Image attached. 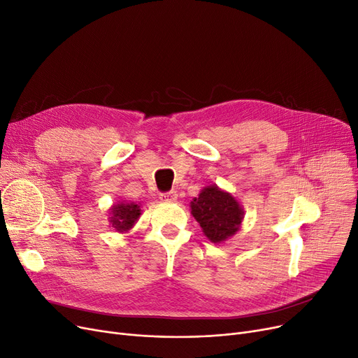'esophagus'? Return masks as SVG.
<instances>
[{
  "label": "esophagus",
  "instance_id": "1",
  "mask_svg": "<svg viewBox=\"0 0 358 358\" xmlns=\"http://www.w3.org/2000/svg\"><path fill=\"white\" fill-rule=\"evenodd\" d=\"M160 199L164 201V202H173V201L178 199V194L175 191L164 192V194H160Z\"/></svg>",
  "mask_w": 358,
  "mask_h": 358
}]
</instances>
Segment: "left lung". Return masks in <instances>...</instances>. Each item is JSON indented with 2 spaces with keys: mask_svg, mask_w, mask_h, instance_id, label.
I'll list each match as a JSON object with an SVG mask.
<instances>
[{
  "mask_svg": "<svg viewBox=\"0 0 358 358\" xmlns=\"http://www.w3.org/2000/svg\"><path fill=\"white\" fill-rule=\"evenodd\" d=\"M191 214L213 243H221L239 230L245 211L231 194L211 185L191 201Z\"/></svg>",
  "mask_w": 358,
  "mask_h": 358,
  "instance_id": "obj_1",
  "label": "left lung"
}]
</instances>
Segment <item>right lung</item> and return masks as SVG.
Listing matches in <instances>:
<instances>
[{"label":"right lung","mask_w":358,"mask_h":358,"mask_svg":"<svg viewBox=\"0 0 358 358\" xmlns=\"http://www.w3.org/2000/svg\"><path fill=\"white\" fill-rule=\"evenodd\" d=\"M141 215L140 206L135 202H119L110 208L109 221L112 227L119 233H127L132 229Z\"/></svg>","instance_id":"right-lung-1"}]
</instances>
